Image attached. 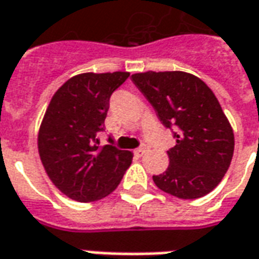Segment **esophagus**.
<instances>
[{
	"instance_id": "1",
	"label": "esophagus",
	"mask_w": 259,
	"mask_h": 259,
	"mask_svg": "<svg viewBox=\"0 0 259 259\" xmlns=\"http://www.w3.org/2000/svg\"><path fill=\"white\" fill-rule=\"evenodd\" d=\"M148 150H149V148H148L146 145H144V146H141V148H138V149H135V155L142 156V155H145Z\"/></svg>"
}]
</instances>
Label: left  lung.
<instances>
[{"label":"left lung","instance_id":"8db88e82","mask_svg":"<svg viewBox=\"0 0 259 259\" xmlns=\"http://www.w3.org/2000/svg\"><path fill=\"white\" fill-rule=\"evenodd\" d=\"M133 82L163 125L177 130L168 167L153 176L157 188L181 199L209 194L226 174L234 152L232 125L213 92L183 71L134 74Z\"/></svg>","mask_w":259,"mask_h":259}]
</instances>
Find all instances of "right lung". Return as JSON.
<instances>
[{
    "mask_svg": "<svg viewBox=\"0 0 259 259\" xmlns=\"http://www.w3.org/2000/svg\"><path fill=\"white\" fill-rule=\"evenodd\" d=\"M130 72H86L72 76L54 93L38 130L40 160L53 184L78 202H95L120 184L133 153L99 146L113 92ZM113 144V139H109Z\"/></svg>",
    "mask_w": 259,
    "mask_h": 259,
    "instance_id": "obj_1",
    "label": "right lung"
}]
</instances>
